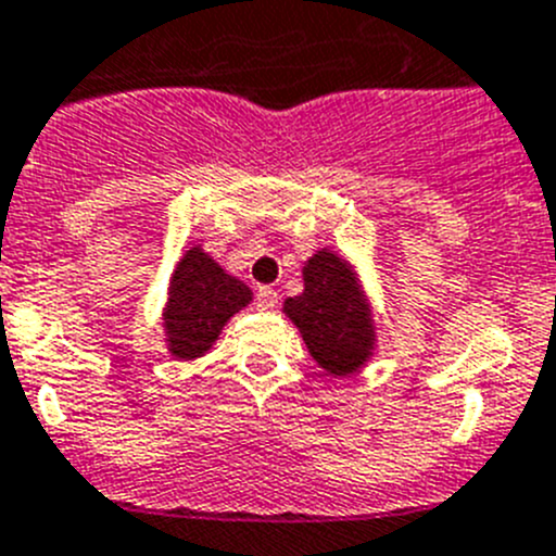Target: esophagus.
<instances>
[{"label": "esophagus", "instance_id": "34e87169", "mask_svg": "<svg viewBox=\"0 0 556 556\" xmlns=\"http://www.w3.org/2000/svg\"><path fill=\"white\" fill-rule=\"evenodd\" d=\"M277 290L274 288H266V285H263V288H257V309H263V313H271L274 307H277Z\"/></svg>", "mask_w": 556, "mask_h": 556}]
</instances>
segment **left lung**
<instances>
[{
    "mask_svg": "<svg viewBox=\"0 0 556 556\" xmlns=\"http://www.w3.org/2000/svg\"><path fill=\"white\" fill-rule=\"evenodd\" d=\"M302 277L304 290L285 299L282 313L326 376H354L372 359L378 345L370 295L356 266L324 247L304 263Z\"/></svg>",
    "mask_w": 556,
    "mask_h": 556,
    "instance_id": "obj_1",
    "label": "left lung"
}]
</instances>
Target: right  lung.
<instances>
[{"label": "right lung", "instance_id": "obj_1", "mask_svg": "<svg viewBox=\"0 0 556 556\" xmlns=\"http://www.w3.org/2000/svg\"><path fill=\"white\" fill-rule=\"evenodd\" d=\"M252 304L247 282L227 274L202 247H189L169 277L161 309L164 342L173 359L194 362L214 349L227 320Z\"/></svg>", "mask_w": 556, "mask_h": 556}]
</instances>
